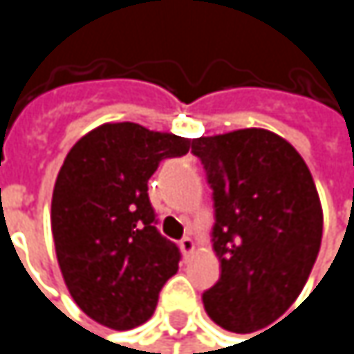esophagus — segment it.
Masks as SVG:
<instances>
[{
  "label": "esophagus",
  "mask_w": 354,
  "mask_h": 354,
  "mask_svg": "<svg viewBox=\"0 0 354 354\" xmlns=\"http://www.w3.org/2000/svg\"><path fill=\"white\" fill-rule=\"evenodd\" d=\"M180 250H182V256H184V260H190V256L194 254V240L192 238H182L180 240Z\"/></svg>",
  "instance_id": "obj_1"
}]
</instances>
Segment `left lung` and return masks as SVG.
Here are the masks:
<instances>
[{
	"label": "left lung",
	"instance_id": "obj_1",
	"mask_svg": "<svg viewBox=\"0 0 354 354\" xmlns=\"http://www.w3.org/2000/svg\"><path fill=\"white\" fill-rule=\"evenodd\" d=\"M192 153L213 188L221 262L219 281L203 293L205 312L236 334L264 330L293 306L318 258L324 215L314 178L295 147L266 129L198 137Z\"/></svg>",
	"mask_w": 354,
	"mask_h": 354
}]
</instances>
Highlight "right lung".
Masks as SVG:
<instances>
[{
    "label": "right lung",
    "instance_id": "obj_1",
    "mask_svg": "<svg viewBox=\"0 0 354 354\" xmlns=\"http://www.w3.org/2000/svg\"><path fill=\"white\" fill-rule=\"evenodd\" d=\"M190 139L137 122H106L67 153L53 190L50 230L65 285L84 314L112 330L153 316L180 250L156 223L147 180Z\"/></svg>",
    "mask_w": 354,
    "mask_h": 354
}]
</instances>
